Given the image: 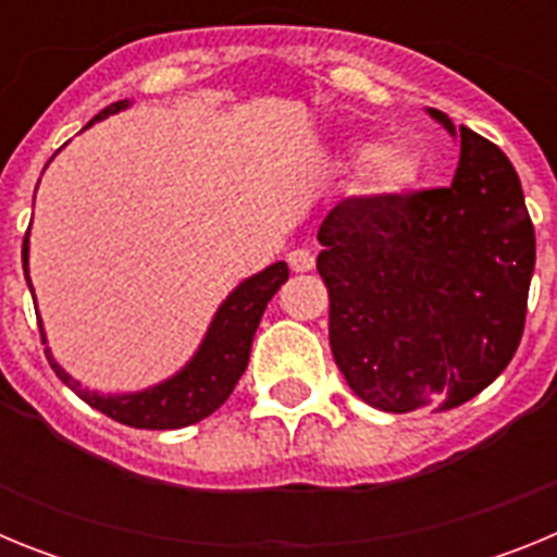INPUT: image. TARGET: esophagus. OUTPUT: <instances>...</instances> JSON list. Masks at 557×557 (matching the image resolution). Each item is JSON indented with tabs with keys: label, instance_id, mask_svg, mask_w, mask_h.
Wrapping results in <instances>:
<instances>
[{
	"label": "esophagus",
	"instance_id": "obj_1",
	"mask_svg": "<svg viewBox=\"0 0 557 557\" xmlns=\"http://www.w3.org/2000/svg\"><path fill=\"white\" fill-rule=\"evenodd\" d=\"M287 262L295 273H309V270L314 268V256H312V250H307V248H295L287 253Z\"/></svg>",
	"mask_w": 557,
	"mask_h": 557
}]
</instances>
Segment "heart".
<instances>
[{"instance_id": "b5f03b06", "label": "heart", "mask_w": 557, "mask_h": 557, "mask_svg": "<svg viewBox=\"0 0 557 557\" xmlns=\"http://www.w3.org/2000/svg\"><path fill=\"white\" fill-rule=\"evenodd\" d=\"M348 159L366 161L359 172V191L371 195V198H393L401 195L410 186H416L421 175V159L407 147H376L371 145H354L348 147Z\"/></svg>"}]
</instances>
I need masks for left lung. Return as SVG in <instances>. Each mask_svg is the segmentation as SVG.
<instances>
[{
	"label": "left lung",
	"mask_w": 557,
	"mask_h": 557,
	"mask_svg": "<svg viewBox=\"0 0 557 557\" xmlns=\"http://www.w3.org/2000/svg\"><path fill=\"white\" fill-rule=\"evenodd\" d=\"M441 125L455 133L444 111ZM329 346L348 387L385 412L451 410L519 348L535 231L508 156L460 125L449 186L351 195L318 231Z\"/></svg>",
	"instance_id": "8db88e82"
}]
</instances>
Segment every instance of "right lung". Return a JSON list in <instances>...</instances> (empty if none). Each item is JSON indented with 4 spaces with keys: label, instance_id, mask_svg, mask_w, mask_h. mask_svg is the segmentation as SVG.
Returning <instances> with one entry per match:
<instances>
[{
    "label": "right lung",
    "instance_id": "obj_1",
    "mask_svg": "<svg viewBox=\"0 0 557 557\" xmlns=\"http://www.w3.org/2000/svg\"><path fill=\"white\" fill-rule=\"evenodd\" d=\"M125 106L127 100L111 102L88 125L106 120L108 113L122 111ZM22 264L24 275H27V236H24L22 245ZM287 278V264L275 262L268 270H262V273H256L253 278L239 284L225 298L223 307L218 309L209 334L203 339V346H200V351L195 354L189 366L178 376L166 379L164 385L150 387L145 393H131V396H100V393H88L58 366L52 354H49V348L44 354H47L49 366H52V371L58 373L63 385L72 387L86 405L106 412L113 421L133 426V430H181V426L203 421L206 416H211L231 396L234 385L239 382L245 368H248L250 343H253L256 326L262 321L264 307H268L275 289L282 287Z\"/></svg>",
    "mask_w": 557,
    "mask_h": 557
}]
</instances>
